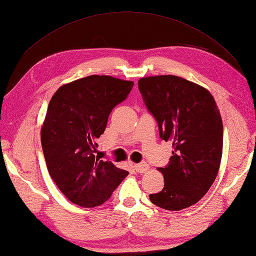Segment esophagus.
Returning <instances> with one entry per match:
<instances>
[{"mask_svg": "<svg viewBox=\"0 0 256 256\" xmlns=\"http://www.w3.org/2000/svg\"><path fill=\"white\" fill-rule=\"evenodd\" d=\"M134 169H136L138 174H144L148 170V164L146 162H140V164H134Z\"/></svg>", "mask_w": 256, "mask_h": 256, "instance_id": "obj_1", "label": "esophagus"}]
</instances>
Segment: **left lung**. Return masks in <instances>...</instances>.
I'll use <instances>...</instances> for the list:
<instances>
[{
  "label": "left lung",
  "mask_w": 256,
  "mask_h": 256,
  "mask_svg": "<svg viewBox=\"0 0 256 256\" xmlns=\"http://www.w3.org/2000/svg\"><path fill=\"white\" fill-rule=\"evenodd\" d=\"M144 105L162 140L172 143L169 164L158 168L164 187L150 194L156 206L181 210L205 196L216 179L222 153V120L206 88L172 75L141 78Z\"/></svg>",
  "instance_id": "obj_1"
}]
</instances>
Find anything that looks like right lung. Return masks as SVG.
<instances>
[{
    "instance_id": "add662e5",
    "label": "right lung",
    "mask_w": 256,
    "mask_h": 256,
    "mask_svg": "<svg viewBox=\"0 0 256 256\" xmlns=\"http://www.w3.org/2000/svg\"><path fill=\"white\" fill-rule=\"evenodd\" d=\"M134 85L110 76L92 75L58 88L48 105L41 144L49 174L60 192L82 207H95L112 196L128 174L95 156L97 138L108 116Z\"/></svg>"
}]
</instances>
